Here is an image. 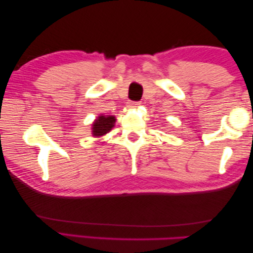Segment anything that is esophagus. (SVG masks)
Instances as JSON below:
<instances>
[{
  "mask_svg": "<svg viewBox=\"0 0 253 253\" xmlns=\"http://www.w3.org/2000/svg\"><path fill=\"white\" fill-rule=\"evenodd\" d=\"M140 104H141V102H129L127 106H129V107H136V106H139Z\"/></svg>",
  "mask_w": 253,
  "mask_h": 253,
  "instance_id": "1",
  "label": "esophagus"
}]
</instances>
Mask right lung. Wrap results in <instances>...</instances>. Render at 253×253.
<instances>
[{"label": "right lung", "instance_id": "right-lung-1", "mask_svg": "<svg viewBox=\"0 0 253 253\" xmlns=\"http://www.w3.org/2000/svg\"><path fill=\"white\" fill-rule=\"evenodd\" d=\"M117 121L113 115H99L92 124V133L94 136H101L112 130Z\"/></svg>", "mask_w": 253, "mask_h": 253}]
</instances>
